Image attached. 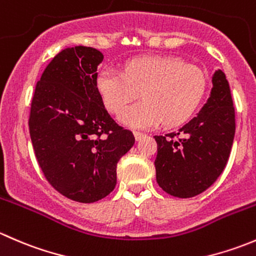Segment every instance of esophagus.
<instances>
[{
  "label": "esophagus",
  "mask_w": 256,
  "mask_h": 256,
  "mask_svg": "<svg viewBox=\"0 0 256 256\" xmlns=\"http://www.w3.org/2000/svg\"><path fill=\"white\" fill-rule=\"evenodd\" d=\"M134 136H135L136 141H141L146 135H144V134H142V132H138V131H134Z\"/></svg>",
  "instance_id": "34e87169"
}]
</instances>
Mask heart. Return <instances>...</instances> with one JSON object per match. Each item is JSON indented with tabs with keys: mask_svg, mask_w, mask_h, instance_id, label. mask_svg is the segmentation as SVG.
Listing matches in <instances>:
<instances>
[{
	"mask_svg": "<svg viewBox=\"0 0 256 256\" xmlns=\"http://www.w3.org/2000/svg\"><path fill=\"white\" fill-rule=\"evenodd\" d=\"M105 108L118 112L140 94L143 102L122 110L118 120L132 128L176 126L197 109L206 90L203 72L170 56H142L128 62L124 74L105 66L96 76Z\"/></svg>",
	"mask_w": 256,
	"mask_h": 256,
	"instance_id": "1",
	"label": "heart"
}]
</instances>
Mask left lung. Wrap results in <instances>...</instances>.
Returning a JSON list of instances; mask_svg holds the SVG:
<instances>
[{
	"label": "left lung",
	"instance_id": "8db88e82",
	"mask_svg": "<svg viewBox=\"0 0 256 256\" xmlns=\"http://www.w3.org/2000/svg\"><path fill=\"white\" fill-rule=\"evenodd\" d=\"M236 134V112L226 74L212 76L209 98L197 115L176 132L154 136L156 180L178 198L204 192L220 176L228 162Z\"/></svg>",
	"mask_w": 256,
	"mask_h": 256
}]
</instances>
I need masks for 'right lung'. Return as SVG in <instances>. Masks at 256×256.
Masks as SVG:
<instances>
[{"label":"right lung","mask_w":256,"mask_h":256,"mask_svg":"<svg viewBox=\"0 0 256 256\" xmlns=\"http://www.w3.org/2000/svg\"><path fill=\"white\" fill-rule=\"evenodd\" d=\"M102 60L95 48L63 49L43 72L30 106V135L43 174L59 193L80 203L112 192L118 160L135 144L96 89Z\"/></svg>","instance_id":"obj_1"}]
</instances>
